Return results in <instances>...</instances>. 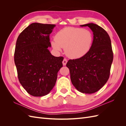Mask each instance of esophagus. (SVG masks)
<instances>
[{
	"label": "esophagus",
	"mask_w": 126,
	"mask_h": 126,
	"mask_svg": "<svg viewBox=\"0 0 126 126\" xmlns=\"http://www.w3.org/2000/svg\"><path fill=\"white\" fill-rule=\"evenodd\" d=\"M67 63V60L66 59L64 58V59L63 60V66H66V64Z\"/></svg>",
	"instance_id": "34e87169"
}]
</instances>
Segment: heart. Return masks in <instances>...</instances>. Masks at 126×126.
Returning a JSON list of instances; mask_svg holds the SVG:
<instances>
[{"label":"heart","instance_id":"heart-1","mask_svg":"<svg viewBox=\"0 0 126 126\" xmlns=\"http://www.w3.org/2000/svg\"><path fill=\"white\" fill-rule=\"evenodd\" d=\"M93 41L89 30L77 27H66L60 30L52 41L53 48L60 51L64 48L66 55L70 58H79L88 52Z\"/></svg>","mask_w":126,"mask_h":126}]
</instances>
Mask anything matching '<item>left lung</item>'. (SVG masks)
<instances>
[{"instance_id": "left-lung-1", "label": "left lung", "mask_w": 126, "mask_h": 126, "mask_svg": "<svg viewBox=\"0 0 126 126\" xmlns=\"http://www.w3.org/2000/svg\"><path fill=\"white\" fill-rule=\"evenodd\" d=\"M88 26L93 32L94 39L90 49L81 58L68 60L72 85L85 94L97 92L108 81L113 61L111 43L108 33L101 27L89 23Z\"/></svg>"}]
</instances>
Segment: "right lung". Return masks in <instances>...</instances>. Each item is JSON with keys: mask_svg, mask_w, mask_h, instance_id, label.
<instances>
[{"mask_svg": "<svg viewBox=\"0 0 126 126\" xmlns=\"http://www.w3.org/2000/svg\"><path fill=\"white\" fill-rule=\"evenodd\" d=\"M55 25L35 22L19 35L14 61L18 78L29 94L41 97L48 94L55 86L57 74L63 67V57L52 56L49 36Z\"/></svg>", "mask_w": 126, "mask_h": 126, "instance_id": "obj_1", "label": "right lung"}]
</instances>
